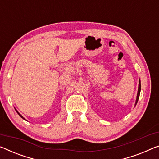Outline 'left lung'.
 I'll use <instances>...</instances> for the list:
<instances>
[{
    "instance_id": "left-lung-1",
    "label": "left lung",
    "mask_w": 159,
    "mask_h": 159,
    "mask_svg": "<svg viewBox=\"0 0 159 159\" xmlns=\"http://www.w3.org/2000/svg\"><path fill=\"white\" fill-rule=\"evenodd\" d=\"M140 92H141V80L139 79V89H138V92H137V96H136V103H135V106L137 104V102H138L139 98V96H140Z\"/></svg>"
}]
</instances>
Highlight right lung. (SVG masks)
I'll return each mask as SVG.
<instances>
[{
  "instance_id": "right-lung-1",
  "label": "right lung",
  "mask_w": 159,
  "mask_h": 159,
  "mask_svg": "<svg viewBox=\"0 0 159 159\" xmlns=\"http://www.w3.org/2000/svg\"><path fill=\"white\" fill-rule=\"evenodd\" d=\"M16 112H17V113H18V114L19 116H20L21 118H23V119H24V120H25V118H23V117L22 116H21V115L20 114V113H19L18 112V111H17V110H16Z\"/></svg>"
}]
</instances>
